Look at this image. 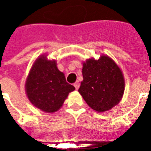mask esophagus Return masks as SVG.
Instances as JSON below:
<instances>
[{
    "label": "esophagus",
    "instance_id": "obj_1",
    "mask_svg": "<svg viewBox=\"0 0 151 151\" xmlns=\"http://www.w3.org/2000/svg\"><path fill=\"white\" fill-rule=\"evenodd\" d=\"M73 86L75 87L76 89L78 90V88H79V86H80V84H79V82H78V81H76V82L74 83V84H73Z\"/></svg>",
    "mask_w": 151,
    "mask_h": 151
}]
</instances>
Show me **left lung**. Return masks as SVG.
<instances>
[{"instance_id": "left-lung-1", "label": "left lung", "mask_w": 151, "mask_h": 151, "mask_svg": "<svg viewBox=\"0 0 151 151\" xmlns=\"http://www.w3.org/2000/svg\"><path fill=\"white\" fill-rule=\"evenodd\" d=\"M82 75L78 92L92 109L104 112L121 101L124 90V77L109 57L88 59L83 63Z\"/></svg>"}]
</instances>
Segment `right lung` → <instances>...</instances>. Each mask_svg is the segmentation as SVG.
<instances>
[{
    "mask_svg": "<svg viewBox=\"0 0 151 151\" xmlns=\"http://www.w3.org/2000/svg\"><path fill=\"white\" fill-rule=\"evenodd\" d=\"M74 89L58 70L55 61L48 60L45 55L35 61L26 82V92L32 104L48 113L59 110Z\"/></svg>",
    "mask_w": 151,
    "mask_h": 151,
    "instance_id": "add662e5",
    "label": "right lung"
}]
</instances>
